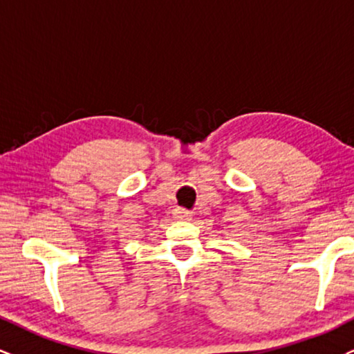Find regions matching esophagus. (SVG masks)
Masks as SVG:
<instances>
[{
  "instance_id": "1",
  "label": "esophagus",
  "mask_w": 354,
  "mask_h": 354,
  "mask_svg": "<svg viewBox=\"0 0 354 354\" xmlns=\"http://www.w3.org/2000/svg\"><path fill=\"white\" fill-rule=\"evenodd\" d=\"M173 214H174V217H178V218H189L191 217L189 210H186V209H183V207L174 209Z\"/></svg>"
}]
</instances>
